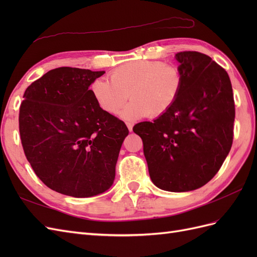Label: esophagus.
Instances as JSON below:
<instances>
[{"instance_id":"obj_1","label":"esophagus","mask_w":257,"mask_h":257,"mask_svg":"<svg viewBox=\"0 0 257 257\" xmlns=\"http://www.w3.org/2000/svg\"><path fill=\"white\" fill-rule=\"evenodd\" d=\"M126 126H127L128 131H130V132H132V131H133V126H134V124H133V123H131V122H126Z\"/></svg>"}]
</instances>
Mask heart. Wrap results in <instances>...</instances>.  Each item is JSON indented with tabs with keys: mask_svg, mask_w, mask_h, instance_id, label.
Returning a JSON list of instances; mask_svg holds the SVG:
<instances>
[{
	"mask_svg": "<svg viewBox=\"0 0 257 257\" xmlns=\"http://www.w3.org/2000/svg\"><path fill=\"white\" fill-rule=\"evenodd\" d=\"M110 82L96 79L91 93L102 109L115 114L124 108L123 119L133 121L150 115L160 118L166 114L181 94L183 74L180 68L162 61H131L111 72Z\"/></svg>",
	"mask_w": 257,
	"mask_h": 257,
	"instance_id": "b5f03b06",
	"label": "heart"
}]
</instances>
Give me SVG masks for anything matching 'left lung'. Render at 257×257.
I'll return each instance as SVG.
<instances>
[{"instance_id":"left-lung-1","label":"left lung","mask_w":257,"mask_h":257,"mask_svg":"<svg viewBox=\"0 0 257 257\" xmlns=\"http://www.w3.org/2000/svg\"><path fill=\"white\" fill-rule=\"evenodd\" d=\"M183 88L154 121L137 123L152 182L169 192L201 188L219 172L234 136L235 102L228 74L197 51L176 54Z\"/></svg>"}]
</instances>
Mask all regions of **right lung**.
Instances as JSON below:
<instances>
[{"instance_id":"obj_1","label":"right lung","mask_w":257,"mask_h":257,"mask_svg":"<svg viewBox=\"0 0 257 257\" xmlns=\"http://www.w3.org/2000/svg\"><path fill=\"white\" fill-rule=\"evenodd\" d=\"M105 72L54 68L23 94L19 132L34 173L49 189L91 197L110 188L125 123L104 111L89 87Z\"/></svg>"}]
</instances>
